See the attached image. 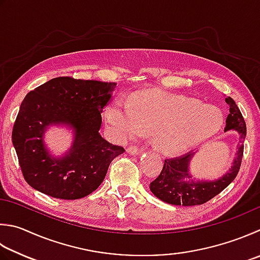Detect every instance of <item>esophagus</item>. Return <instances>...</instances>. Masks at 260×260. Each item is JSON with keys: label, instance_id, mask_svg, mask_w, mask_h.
<instances>
[{"label": "esophagus", "instance_id": "34e87169", "mask_svg": "<svg viewBox=\"0 0 260 260\" xmlns=\"http://www.w3.org/2000/svg\"><path fill=\"white\" fill-rule=\"evenodd\" d=\"M126 151L131 155H139L143 153V148H139V147H136V146H131L126 148Z\"/></svg>", "mask_w": 260, "mask_h": 260}]
</instances>
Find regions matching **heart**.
Wrapping results in <instances>:
<instances>
[{
  "instance_id": "obj_1",
  "label": "heart",
  "mask_w": 260,
  "mask_h": 260,
  "mask_svg": "<svg viewBox=\"0 0 260 260\" xmlns=\"http://www.w3.org/2000/svg\"><path fill=\"white\" fill-rule=\"evenodd\" d=\"M105 116L115 139L125 141L151 134L156 149L170 156L189 150L223 125V114L216 107L159 89L140 91L131 101L117 99Z\"/></svg>"
}]
</instances>
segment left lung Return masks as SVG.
I'll return each instance as SVG.
<instances>
[{
  "label": "left lung",
  "instance_id": "left-lung-1",
  "mask_svg": "<svg viewBox=\"0 0 260 260\" xmlns=\"http://www.w3.org/2000/svg\"><path fill=\"white\" fill-rule=\"evenodd\" d=\"M230 106L224 131L237 130L240 135L239 148L231 169L222 178L215 181H200L192 179L189 172V163L194 153H187L179 157L164 160L160 174L150 182V191L161 202L176 206H196L207 203L217 196L236 179L241 166L243 156V141L246 139V122L238 105L231 97L225 99Z\"/></svg>",
  "mask_w": 260,
  "mask_h": 260
}]
</instances>
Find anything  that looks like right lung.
<instances>
[{
  "mask_svg": "<svg viewBox=\"0 0 260 260\" xmlns=\"http://www.w3.org/2000/svg\"><path fill=\"white\" fill-rule=\"evenodd\" d=\"M115 87V82L58 77L28 92L14 122L12 144L30 187L64 200L84 198L100 187L111 161L124 153L100 134L103 109ZM52 124L75 130L63 158H53L43 144V132Z\"/></svg>",
  "mask_w": 260,
  "mask_h": 260,
  "instance_id": "add662e5",
  "label": "right lung"
}]
</instances>
